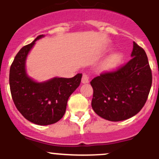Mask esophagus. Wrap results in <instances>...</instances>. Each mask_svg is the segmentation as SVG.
Listing matches in <instances>:
<instances>
[{
	"label": "esophagus",
	"instance_id": "esophagus-1",
	"mask_svg": "<svg viewBox=\"0 0 159 159\" xmlns=\"http://www.w3.org/2000/svg\"><path fill=\"white\" fill-rule=\"evenodd\" d=\"M81 82L83 84H85V83H89V76L86 74H84L82 76V79H81Z\"/></svg>",
	"mask_w": 159,
	"mask_h": 159
}]
</instances>
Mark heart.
Here are the masks:
<instances>
[{
  "label": "heart",
  "mask_w": 159,
  "mask_h": 159,
  "mask_svg": "<svg viewBox=\"0 0 159 159\" xmlns=\"http://www.w3.org/2000/svg\"><path fill=\"white\" fill-rule=\"evenodd\" d=\"M121 57L120 54H113L109 57L105 62V67L106 68H112L115 67L120 61Z\"/></svg>",
  "instance_id": "b5f03b06"
}]
</instances>
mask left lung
Wrapping results in <instances>:
<instances>
[{"instance_id": "8db88e82", "label": "left lung", "mask_w": 159, "mask_h": 159, "mask_svg": "<svg viewBox=\"0 0 159 159\" xmlns=\"http://www.w3.org/2000/svg\"><path fill=\"white\" fill-rule=\"evenodd\" d=\"M131 59L118 69L106 71L91 81L92 107L109 121H121L141 111L152 83V70L144 49L134 42Z\"/></svg>"}]
</instances>
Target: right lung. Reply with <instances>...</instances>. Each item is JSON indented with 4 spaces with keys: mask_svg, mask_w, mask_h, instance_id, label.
<instances>
[{
    "mask_svg": "<svg viewBox=\"0 0 159 159\" xmlns=\"http://www.w3.org/2000/svg\"><path fill=\"white\" fill-rule=\"evenodd\" d=\"M39 35L30 44L23 47L15 56L9 74L12 99L18 110L30 122L38 125H50L59 121L65 113L70 95L81 83V74L71 78H53L36 82L26 74L28 54Z\"/></svg>",
    "mask_w": 159,
    "mask_h": 159,
    "instance_id": "add662e5",
    "label": "right lung"
}]
</instances>
